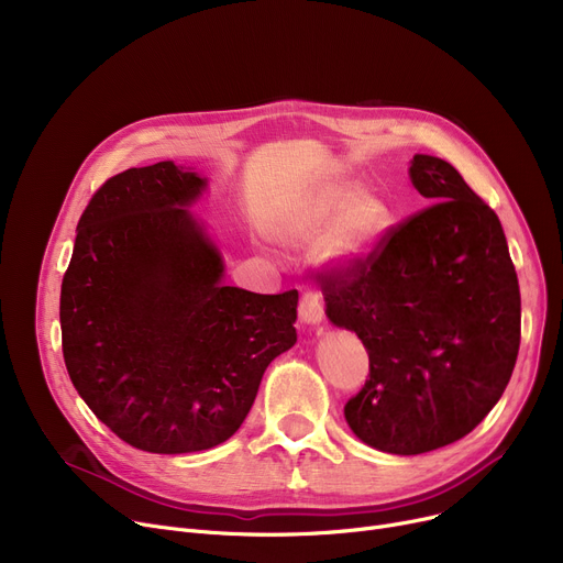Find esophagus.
Masks as SVG:
<instances>
[{
  "label": "esophagus",
  "instance_id": "esophagus-1",
  "mask_svg": "<svg viewBox=\"0 0 563 563\" xmlns=\"http://www.w3.org/2000/svg\"><path fill=\"white\" fill-rule=\"evenodd\" d=\"M299 317L308 327H317L323 319V301L317 291H306L299 303Z\"/></svg>",
  "mask_w": 563,
  "mask_h": 563
}]
</instances>
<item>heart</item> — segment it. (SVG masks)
<instances>
[{
    "label": "heart",
    "instance_id": "b5f03b06",
    "mask_svg": "<svg viewBox=\"0 0 563 563\" xmlns=\"http://www.w3.org/2000/svg\"><path fill=\"white\" fill-rule=\"evenodd\" d=\"M390 225L388 202L376 191L358 187L346 175H331L278 217L276 232L289 246L323 244L335 264L365 257Z\"/></svg>",
    "mask_w": 563,
    "mask_h": 563
}]
</instances>
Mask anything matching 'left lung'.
Wrapping results in <instances>:
<instances>
[{
	"instance_id": "left-lung-1",
	"label": "left lung",
	"mask_w": 563,
	"mask_h": 563,
	"mask_svg": "<svg viewBox=\"0 0 563 563\" xmlns=\"http://www.w3.org/2000/svg\"><path fill=\"white\" fill-rule=\"evenodd\" d=\"M431 205L365 257L319 274L327 317L369 353L344 418L365 445L412 456L461 440L499 401L520 346V289L490 207L445 159L416 155Z\"/></svg>"
}]
</instances>
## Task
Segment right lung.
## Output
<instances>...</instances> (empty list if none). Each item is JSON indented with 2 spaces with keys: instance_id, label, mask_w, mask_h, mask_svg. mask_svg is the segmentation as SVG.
<instances>
[{
  "instance_id": "right-lung-1",
  "label": "right lung",
  "mask_w": 563,
  "mask_h": 563,
  "mask_svg": "<svg viewBox=\"0 0 563 563\" xmlns=\"http://www.w3.org/2000/svg\"><path fill=\"white\" fill-rule=\"evenodd\" d=\"M205 187L173 162L109 177L79 219L62 283L75 390L118 438L153 454L225 442L264 369L297 342V289L223 283L221 251L189 212Z\"/></svg>"
}]
</instances>
